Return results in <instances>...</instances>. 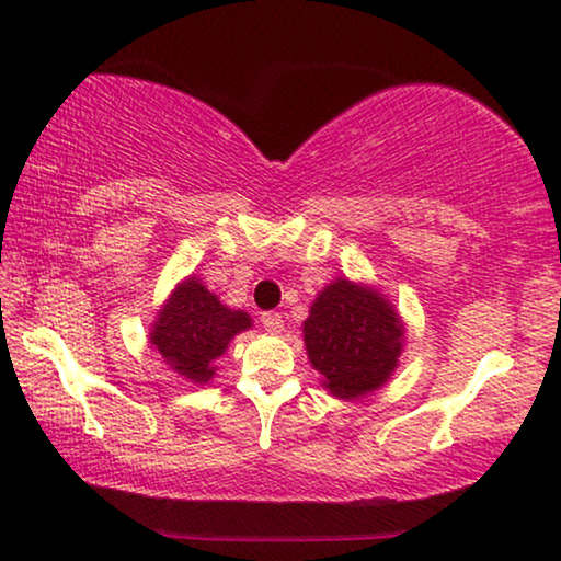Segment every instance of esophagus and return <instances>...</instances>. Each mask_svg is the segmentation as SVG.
<instances>
[{"label": "esophagus", "mask_w": 561, "mask_h": 561, "mask_svg": "<svg viewBox=\"0 0 561 561\" xmlns=\"http://www.w3.org/2000/svg\"><path fill=\"white\" fill-rule=\"evenodd\" d=\"M260 321H263V327H265L271 334H280V332H283V317H280V313L265 311L263 317H260Z\"/></svg>", "instance_id": "obj_1"}]
</instances>
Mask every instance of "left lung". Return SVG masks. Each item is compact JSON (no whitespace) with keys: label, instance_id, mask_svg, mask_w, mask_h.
Listing matches in <instances>:
<instances>
[{"label":"left lung","instance_id":"left-lung-1","mask_svg":"<svg viewBox=\"0 0 561 561\" xmlns=\"http://www.w3.org/2000/svg\"><path fill=\"white\" fill-rule=\"evenodd\" d=\"M301 329L321 388L342 401H359L386 386L405 344V324L388 296L347 275L319 290Z\"/></svg>","mask_w":561,"mask_h":561}]
</instances>
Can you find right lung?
<instances>
[{"label": "right lung", "mask_w": 561, "mask_h": 561, "mask_svg": "<svg viewBox=\"0 0 561 561\" xmlns=\"http://www.w3.org/2000/svg\"><path fill=\"white\" fill-rule=\"evenodd\" d=\"M250 327L248 311L229 309L202 278L188 275L175 283L158 309L148 342L183 380L206 386L217 375V359L229 350V342Z\"/></svg>", "instance_id": "right-lung-1"}]
</instances>
